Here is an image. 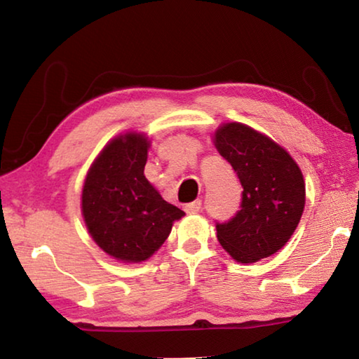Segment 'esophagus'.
<instances>
[{
	"label": "esophagus",
	"instance_id": "esophagus-1",
	"mask_svg": "<svg viewBox=\"0 0 359 359\" xmlns=\"http://www.w3.org/2000/svg\"><path fill=\"white\" fill-rule=\"evenodd\" d=\"M201 205H203L201 199H196V201H193L190 204H185V210L187 212H199L201 210Z\"/></svg>",
	"mask_w": 359,
	"mask_h": 359
}]
</instances>
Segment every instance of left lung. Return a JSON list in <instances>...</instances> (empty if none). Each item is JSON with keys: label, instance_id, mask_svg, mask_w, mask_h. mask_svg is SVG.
Returning <instances> with one entry per match:
<instances>
[{"label": "left lung", "instance_id": "left-lung-1", "mask_svg": "<svg viewBox=\"0 0 359 359\" xmlns=\"http://www.w3.org/2000/svg\"><path fill=\"white\" fill-rule=\"evenodd\" d=\"M214 144L244 188L241 210L217 223V239L238 263H257L280 250L297 228L306 204L304 175L287 150L244 123L218 126Z\"/></svg>", "mask_w": 359, "mask_h": 359}]
</instances>
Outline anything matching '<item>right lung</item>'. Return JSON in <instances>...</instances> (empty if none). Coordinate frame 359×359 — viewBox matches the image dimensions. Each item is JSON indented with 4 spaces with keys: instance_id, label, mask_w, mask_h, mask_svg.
<instances>
[{
    "instance_id": "1",
    "label": "right lung",
    "mask_w": 359,
    "mask_h": 359,
    "mask_svg": "<svg viewBox=\"0 0 359 359\" xmlns=\"http://www.w3.org/2000/svg\"><path fill=\"white\" fill-rule=\"evenodd\" d=\"M150 141L144 133L114 137L95 158L82 188V215L102 252L121 263L149 259L185 215L145 179Z\"/></svg>"
}]
</instances>
